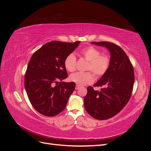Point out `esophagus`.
<instances>
[{"instance_id":"1","label":"esophagus","mask_w":151,"mask_h":151,"mask_svg":"<svg viewBox=\"0 0 151 151\" xmlns=\"http://www.w3.org/2000/svg\"><path fill=\"white\" fill-rule=\"evenodd\" d=\"M80 88H81V86H79V85H76V90L79 89Z\"/></svg>"}]
</instances>
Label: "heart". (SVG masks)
Returning a JSON list of instances; mask_svg holds the SVG:
<instances>
[{"label":"heart","mask_w":151,"mask_h":151,"mask_svg":"<svg viewBox=\"0 0 151 151\" xmlns=\"http://www.w3.org/2000/svg\"><path fill=\"white\" fill-rule=\"evenodd\" d=\"M81 55L89 62L88 70L92 71L96 77L103 76L108 70L110 64V58L101 51L93 47H88L81 50ZM66 70L72 72L76 68V57L74 53H70L64 60ZM70 81L80 86L91 84L94 81L93 74L91 72H77L70 76Z\"/></svg>","instance_id":"b5f03b06"}]
</instances>
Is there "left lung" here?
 <instances>
[{"instance_id":"8db88e82","label":"left lung","mask_w":151,"mask_h":151,"mask_svg":"<svg viewBox=\"0 0 151 151\" xmlns=\"http://www.w3.org/2000/svg\"><path fill=\"white\" fill-rule=\"evenodd\" d=\"M106 48L110 53L108 70L94 86H104L95 91L89 86L84 99V108L97 120L110 118L119 113L129 101L134 84V71L129 57L118 45L107 42H91Z\"/></svg>"}]
</instances>
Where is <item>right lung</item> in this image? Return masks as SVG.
Masks as SVG:
<instances>
[{"label": "right lung", "instance_id": "right-lung-1", "mask_svg": "<svg viewBox=\"0 0 151 151\" xmlns=\"http://www.w3.org/2000/svg\"><path fill=\"white\" fill-rule=\"evenodd\" d=\"M80 42L52 41L31 57L24 76V87L32 106L42 115L54 116L65 109L76 84L62 81L68 76L64 60Z\"/></svg>", "mask_w": 151, "mask_h": 151}]
</instances>
